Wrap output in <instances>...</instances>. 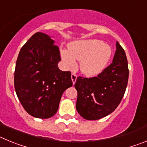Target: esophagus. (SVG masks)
Returning <instances> with one entry per match:
<instances>
[{
	"mask_svg": "<svg viewBox=\"0 0 147 147\" xmlns=\"http://www.w3.org/2000/svg\"><path fill=\"white\" fill-rule=\"evenodd\" d=\"M76 79H77V76H76V74H71V80H72L73 84H74V85L75 82H76Z\"/></svg>",
	"mask_w": 147,
	"mask_h": 147,
	"instance_id": "1",
	"label": "esophagus"
}]
</instances>
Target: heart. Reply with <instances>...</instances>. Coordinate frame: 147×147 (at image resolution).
<instances>
[{
    "label": "heart",
    "mask_w": 147,
    "mask_h": 147,
    "mask_svg": "<svg viewBox=\"0 0 147 147\" xmlns=\"http://www.w3.org/2000/svg\"><path fill=\"white\" fill-rule=\"evenodd\" d=\"M112 53L111 47L102 40H79L70 45L69 50L61 51V58L69 68L76 67V59L80 60V69L83 74L95 76L106 68Z\"/></svg>",
    "instance_id": "1"
}]
</instances>
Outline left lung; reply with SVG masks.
<instances>
[{"label": "left lung", "instance_id": "1", "mask_svg": "<svg viewBox=\"0 0 147 147\" xmlns=\"http://www.w3.org/2000/svg\"><path fill=\"white\" fill-rule=\"evenodd\" d=\"M128 77L126 54L116 42L113 63L96 77L77 78V112L87 120H98L113 112L124 96Z\"/></svg>", "mask_w": 147, "mask_h": 147}]
</instances>
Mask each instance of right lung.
I'll use <instances>...</instances> for the list:
<instances>
[{
	"label": "right lung",
	"instance_id": "obj_1",
	"mask_svg": "<svg viewBox=\"0 0 147 147\" xmlns=\"http://www.w3.org/2000/svg\"><path fill=\"white\" fill-rule=\"evenodd\" d=\"M59 48L49 35L37 32L20 49L15 71V89L23 108L38 119L57 112L62 93L72 86L70 71L58 67Z\"/></svg>",
	"mask_w": 147,
	"mask_h": 147
}]
</instances>
